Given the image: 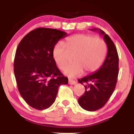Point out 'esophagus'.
Returning <instances> with one entry per match:
<instances>
[{"mask_svg": "<svg viewBox=\"0 0 134 134\" xmlns=\"http://www.w3.org/2000/svg\"><path fill=\"white\" fill-rule=\"evenodd\" d=\"M68 83H69V84H70V85H75V84L76 83V82L75 81V80L69 79L68 80Z\"/></svg>", "mask_w": 134, "mask_h": 134, "instance_id": "esophagus-1", "label": "esophagus"}]
</instances>
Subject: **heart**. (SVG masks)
Wrapping results in <instances>:
<instances>
[{
  "instance_id": "obj_1",
  "label": "heart",
  "mask_w": 134,
  "mask_h": 134,
  "mask_svg": "<svg viewBox=\"0 0 134 134\" xmlns=\"http://www.w3.org/2000/svg\"><path fill=\"white\" fill-rule=\"evenodd\" d=\"M65 45L57 43L52 51L53 58L59 68L63 69L69 60V54H74L73 63L63 69L69 77L83 73H91L99 68L105 60L107 46L104 40L86 34H76L67 38Z\"/></svg>"
}]
</instances>
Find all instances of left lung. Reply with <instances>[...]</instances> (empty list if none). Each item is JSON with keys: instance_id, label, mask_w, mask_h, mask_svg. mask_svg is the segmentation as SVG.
I'll return each instance as SVG.
<instances>
[{"instance_id": "obj_1", "label": "left lung", "mask_w": 134, "mask_h": 134, "mask_svg": "<svg viewBox=\"0 0 134 134\" xmlns=\"http://www.w3.org/2000/svg\"><path fill=\"white\" fill-rule=\"evenodd\" d=\"M103 35L108 51L101 67L98 71L78 79L85 88L84 94L78 99L80 107L87 111L101 109L108 101L116 87L118 76L119 58L116 46L105 33L98 29H91Z\"/></svg>"}]
</instances>
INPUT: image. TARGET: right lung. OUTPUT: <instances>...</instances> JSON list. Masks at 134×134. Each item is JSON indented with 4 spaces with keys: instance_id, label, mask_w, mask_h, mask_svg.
Masks as SVG:
<instances>
[{
    "instance_id": "right-lung-1",
    "label": "right lung",
    "mask_w": 134,
    "mask_h": 134,
    "mask_svg": "<svg viewBox=\"0 0 134 134\" xmlns=\"http://www.w3.org/2000/svg\"><path fill=\"white\" fill-rule=\"evenodd\" d=\"M67 36L57 29L37 28L22 39L16 49L14 73L18 90L25 101L36 110L51 107L60 85L68 83L52 55L54 46Z\"/></svg>"
}]
</instances>
